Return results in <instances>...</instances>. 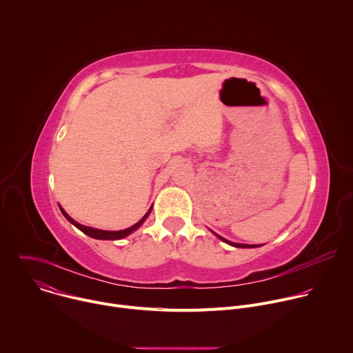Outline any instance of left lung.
Here are the masks:
<instances>
[{
	"label": "left lung",
	"mask_w": 353,
	"mask_h": 353,
	"mask_svg": "<svg viewBox=\"0 0 353 353\" xmlns=\"http://www.w3.org/2000/svg\"><path fill=\"white\" fill-rule=\"evenodd\" d=\"M215 236H218L222 241H225V243H228V244H230V245H233V247H240V248H253V247H260L259 244H240V243H233V241H229V240H226V239L221 237V236H219V234H216V233H215Z\"/></svg>",
	"instance_id": "1"
}]
</instances>
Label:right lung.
Wrapping results in <instances>:
<instances>
[{
	"instance_id": "obj_1",
	"label": "right lung",
	"mask_w": 353,
	"mask_h": 353,
	"mask_svg": "<svg viewBox=\"0 0 353 353\" xmlns=\"http://www.w3.org/2000/svg\"><path fill=\"white\" fill-rule=\"evenodd\" d=\"M60 210H61V212H63V215L67 218V221H70L74 226H77L81 232H83L85 234H88V236H90V237H93V239H97V240H117V239H123V237H125V236H128V234H131L134 230H137L143 222H145V219L149 216V214H150V211H152V207L149 208V211L142 216V219L139 221V222H137L135 225H132L131 228H127V229H124V230H117V232H110V230H100V229H94V228H89V226H83V225H81V223H78V222H75L61 207H60Z\"/></svg>"
}]
</instances>
